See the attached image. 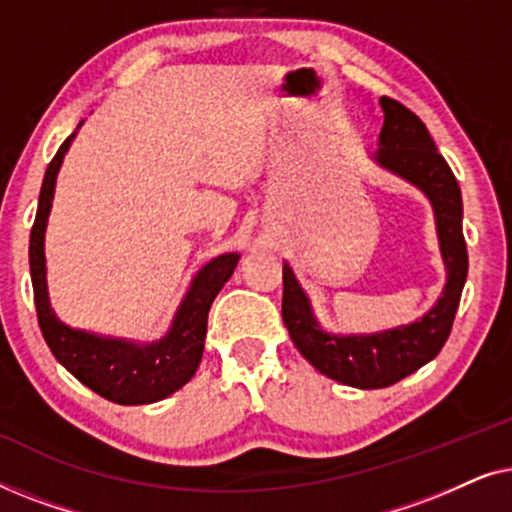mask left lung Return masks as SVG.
I'll return each instance as SVG.
<instances>
[{
    "mask_svg": "<svg viewBox=\"0 0 512 512\" xmlns=\"http://www.w3.org/2000/svg\"><path fill=\"white\" fill-rule=\"evenodd\" d=\"M380 107L384 125L380 149L373 156L375 163L417 186L429 198L436 216L440 254L447 270L436 305L412 324L368 335H335L319 326L310 298L298 284L291 265L284 263L282 319L293 345L319 373L356 389L389 387L436 359L450 338L468 275L466 240L461 230L464 207L450 165L438 153L419 116L391 97H380Z\"/></svg>",
    "mask_w": 512,
    "mask_h": 512,
    "instance_id": "8db88e82",
    "label": "left lung"
}]
</instances>
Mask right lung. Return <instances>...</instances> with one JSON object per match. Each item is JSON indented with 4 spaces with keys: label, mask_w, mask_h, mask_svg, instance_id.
Returning a JSON list of instances; mask_svg holds the SVG:
<instances>
[{
    "label": "right lung",
    "mask_w": 512,
    "mask_h": 512,
    "mask_svg": "<svg viewBox=\"0 0 512 512\" xmlns=\"http://www.w3.org/2000/svg\"><path fill=\"white\" fill-rule=\"evenodd\" d=\"M74 137L76 132L62 142L55 158L48 163L39 193L37 219H34L30 233V275L41 333H44L46 345L51 347L55 359L76 380L107 401L121 405L163 401L184 387L198 370L202 349H205L209 307H212L216 293L233 275L240 254L216 256L193 277L191 289L186 291L177 314H174L170 331L156 342L139 345V342L123 338H102V335L62 324L48 300L44 235L53 205L55 179H58L62 158Z\"/></svg>",
    "instance_id": "obj_1"
}]
</instances>
